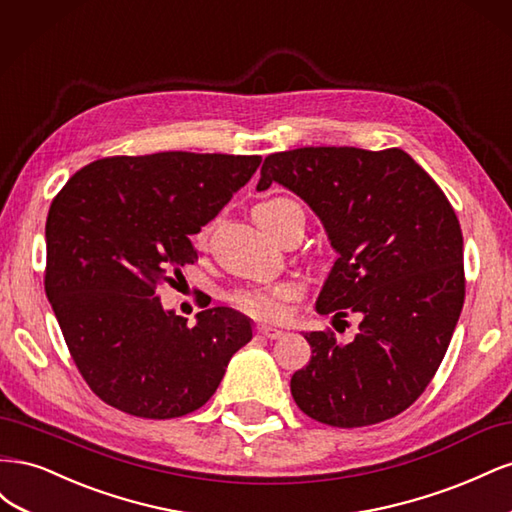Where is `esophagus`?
Instances as JSON below:
<instances>
[{"instance_id": "esophagus-1", "label": "esophagus", "mask_w": 512, "mask_h": 512, "mask_svg": "<svg viewBox=\"0 0 512 512\" xmlns=\"http://www.w3.org/2000/svg\"><path fill=\"white\" fill-rule=\"evenodd\" d=\"M256 333L262 335V337H267V339H277V337L282 335V331L277 329V327H271V324H258Z\"/></svg>"}]
</instances>
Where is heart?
<instances>
[{
    "instance_id": "b5f03b06",
    "label": "heart",
    "mask_w": 512,
    "mask_h": 512,
    "mask_svg": "<svg viewBox=\"0 0 512 512\" xmlns=\"http://www.w3.org/2000/svg\"><path fill=\"white\" fill-rule=\"evenodd\" d=\"M290 200H269V203L262 205H286ZM209 239V228H200L196 235V245L203 247ZM303 286L299 282L284 280L271 286H262V288H241L237 292H232V305L239 307L241 312L262 318V320H275V318H284L288 314V305L297 297H301Z\"/></svg>"
}]
</instances>
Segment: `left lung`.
<instances>
[{
    "label": "left lung",
    "mask_w": 512,
    "mask_h": 512,
    "mask_svg": "<svg viewBox=\"0 0 512 512\" xmlns=\"http://www.w3.org/2000/svg\"><path fill=\"white\" fill-rule=\"evenodd\" d=\"M301 196L339 254L318 314H359L339 344L305 333L312 359L290 393L314 421L365 427L410 408L444 359L466 297L463 235L444 192L406 151L301 147L271 153L258 190Z\"/></svg>",
    "instance_id": "1"
}]
</instances>
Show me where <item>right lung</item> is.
Returning <instances> with one entry per match:
<instances>
[{"mask_svg": "<svg viewBox=\"0 0 512 512\" xmlns=\"http://www.w3.org/2000/svg\"><path fill=\"white\" fill-rule=\"evenodd\" d=\"M260 156L162 151L74 173L46 218L44 290L81 376L104 404L141 418L205 406L252 322L230 307L166 312L158 286L198 254L192 235L252 179Z\"/></svg>", "mask_w": 512, "mask_h": 512, "instance_id": "obj_1", "label": "right lung"}]
</instances>
